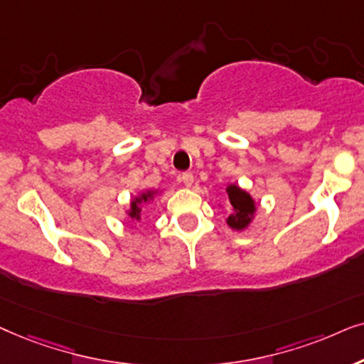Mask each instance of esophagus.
Returning <instances> with one entry per match:
<instances>
[{
  "instance_id": "esophagus-1",
  "label": "esophagus",
  "mask_w": 364,
  "mask_h": 364,
  "mask_svg": "<svg viewBox=\"0 0 364 364\" xmlns=\"http://www.w3.org/2000/svg\"><path fill=\"white\" fill-rule=\"evenodd\" d=\"M179 179H181V181H183V185L190 188L193 185V181H195V176H193L191 173H183L181 176H179Z\"/></svg>"
}]
</instances>
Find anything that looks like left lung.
Instances as JSON below:
<instances>
[{
    "label": "left lung",
    "mask_w": 364,
    "mask_h": 364,
    "mask_svg": "<svg viewBox=\"0 0 364 364\" xmlns=\"http://www.w3.org/2000/svg\"><path fill=\"white\" fill-rule=\"evenodd\" d=\"M228 196H230V203L232 208V213L228 218V225L235 228V230H243L250 223L251 215L255 213V203L248 193L240 190L235 185L228 188Z\"/></svg>",
    "instance_id": "8db88e82"
}]
</instances>
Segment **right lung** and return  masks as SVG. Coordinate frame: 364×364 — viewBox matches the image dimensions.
Masks as SVG:
<instances>
[{
  "label": "right lung",
  "mask_w": 364,
  "mask_h": 364,
  "mask_svg": "<svg viewBox=\"0 0 364 364\" xmlns=\"http://www.w3.org/2000/svg\"><path fill=\"white\" fill-rule=\"evenodd\" d=\"M149 198H151V193H144L143 196H139L138 200H134L133 203H132V213H129V216L133 218V220H139V206H138V203H143V201H148Z\"/></svg>",
  "instance_id": "1"
}]
</instances>
